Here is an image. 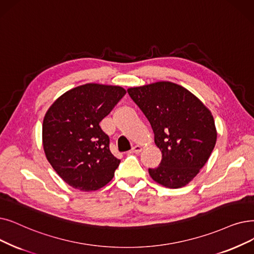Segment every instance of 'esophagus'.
<instances>
[{
	"mask_svg": "<svg viewBox=\"0 0 254 254\" xmlns=\"http://www.w3.org/2000/svg\"><path fill=\"white\" fill-rule=\"evenodd\" d=\"M142 150V147L140 146V145H135L133 148H131V152H136V153H138V152H140Z\"/></svg>",
	"mask_w": 254,
	"mask_h": 254,
	"instance_id": "obj_1",
	"label": "esophagus"
}]
</instances>
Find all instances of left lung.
<instances>
[{
    "mask_svg": "<svg viewBox=\"0 0 254 254\" xmlns=\"http://www.w3.org/2000/svg\"><path fill=\"white\" fill-rule=\"evenodd\" d=\"M127 93L148 119L162 151L151 179L171 189L188 185L207 162L217 130L211 111L183 86L157 82L128 88Z\"/></svg>",
    "mask_w": 254,
    "mask_h": 254,
    "instance_id": "left-lung-1",
    "label": "left lung"
}]
</instances>
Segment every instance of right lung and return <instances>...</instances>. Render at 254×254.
Returning <instances> with one entry per match:
<instances>
[{
	"label": "right lung",
	"instance_id": "obj_1",
	"mask_svg": "<svg viewBox=\"0 0 254 254\" xmlns=\"http://www.w3.org/2000/svg\"><path fill=\"white\" fill-rule=\"evenodd\" d=\"M127 91L120 86L89 83L54 102L43 118L42 145L54 170L72 188L89 192L113 179L120 160L100 127Z\"/></svg>",
	"mask_w": 254,
	"mask_h": 254
}]
</instances>
